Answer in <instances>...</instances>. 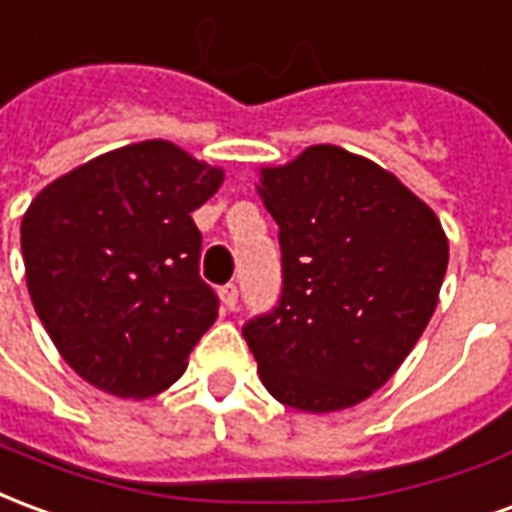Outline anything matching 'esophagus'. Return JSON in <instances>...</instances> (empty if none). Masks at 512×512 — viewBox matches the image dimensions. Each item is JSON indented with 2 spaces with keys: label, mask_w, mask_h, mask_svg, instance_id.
I'll list each match as a JSON object with an SVG mask.
<instances>
[{
  "label": "esophagus",
  "mask_w": 512,
  "mask_h": 512,
  "mask_svg": "<svg viewBox=\"0 0 512 512\" xmlns=\"http://www.w3.org/2000/svg\"><path fill=\"white\" fill-rule=\"evenodd\" d=\"M219 299H222L224 310H235L238 307V285H224L222 290H219Z\"/></svg>",
  "instance_id": "obj_1"
}]
</instances>
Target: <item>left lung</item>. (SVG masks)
I'll list each match as a JSON object with an SVG mask.
<instances>
[{"label": "left lung", "mask_w": 512, "mask_h": 512, "mask_svg": "<svg viewBox=\"0 0 512 512\" xmlns=\"http://www.w3.org/2000/svg\"><path fill=\"white\" fill-rule=\"evenodd\" d=\"M279 224L282 293L244 323L260 381L310 414L356 406L425 332L450 260L436 213L373 161L312 145L260 169Z\"/></svg>", "instance_id": "left-lung-1"}]
</instances>
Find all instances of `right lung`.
<instances>
[{"label":"right lung","mask_w":512,"mask_h":512,"mask_svg":"<svg viewBox=\"0 0 512 512\" xmlns=\"http://www.w3.org/2000/svg\"><path fill=\"white\" fill-rule=\"evenodd\" d=\"M224 172L164 139L87 161L32 200L21 255L38 318L98 389L150 397L175 384L219 315L191 219Z\"/></svg>","instance_id":"right-lung-1"}]
</instances>
